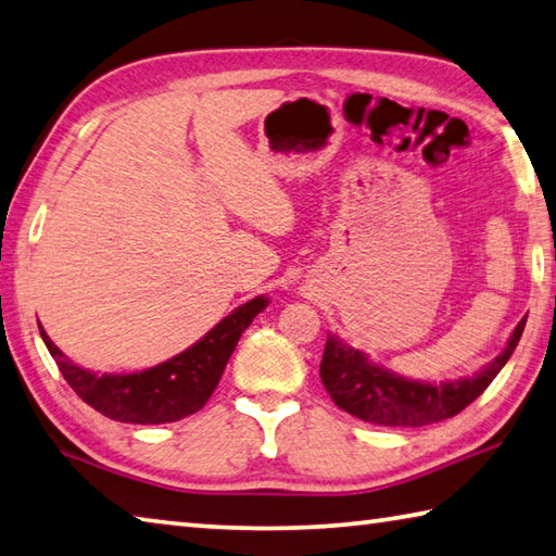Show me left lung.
<instances>
[{
    "label": "left lung",
    "instance_id": "8db88e82",
    "mask_svg": "<svg viewBox=\"0 0 556 556\" xmlns=\"http://www.w3.org/2000/svg\"><path fill=\"white\" fill-rule=\"evenodd\" d=\"M522 329H526V319L518 321L504 353H498L481 372L441 384L406 380L380 365H372L368 355L345 345L333 333H327L319 375L333 404L361 421L408 428L438 424L457 416L486 390L516 351Z\"/></svg>",
    "mask_w": 556,
    "mask_h": 556
}]
</instances>
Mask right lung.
Listing matches in <instances>:
<instances>
[{
	"mask_svg": "<svg viewBox=\"0 0 556 556\" xmlns=\"http://www.w3.org/2000/svg\"><path fill=\"white\" fill-rule=\"evenodd\" d=\"M268 300L261 295L237 307L232 314L211 329L191 349L174 355L150 370L130 375H97L79 368L50 341L40 327L48 351L55 358L60 372L75 390L81 402L97 408L99 414L123 424H172L195 414L211 400L219 377L225 372L229 355L244 329L264 312Z\"/></svg>",
	"mask_w": 556,
	"mask_h": 556,
	"instance_id": "add662e5",
	"label": "right lung"
}]
</instances>
